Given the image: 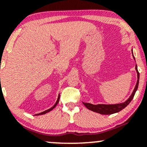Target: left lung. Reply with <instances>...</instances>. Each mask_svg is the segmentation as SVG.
I'll return each instance as SVG.
<instances>
[{"instance_id": "1", "label": "left lung", "mask_w": 147, "mask_h": 147, "mask_svg": "<svg viewBox=\"0 0 147 147\" xmlns=\"http://www.w3.org/2000/svg\"><path fill=\"white\" fill-rule=\"evenodd\" d=\"M132 55H133V54H132ZM133 58L134 59H135L134 55H133ZM135 70H136L137 74V81L136 83V86L135 87V89H134L133 92H132V94H131L130 97H129V98L127 99L125 102H123V103H120V104H116V105H92V104L85 103V102H83V105L86 106V108H88V109L90 110V111H92L94 112H96V113H100V114H104V115L112 114V113H117V112H119L122 109H123L124 108H125V107L130 104V102L132 101V99H133L134 95H135L137 88H138L139 80H140V73H139L138 70H137V65L136 67H135Z\"/></svg>"}]
</instances>
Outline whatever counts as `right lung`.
Masks as SVG:
<instances>
[{
  "instance_id": "right-lung-1",
  "label": "right lung",
  "mask_w": 147,
  "mask_h": 147,
  "mask_svg": "<svg viewBox=\"0 0 147 147\" xmlns=\"http://www.w3.org/2000/svg\"><path fill=\"white\" fill-rule=\"evenodd\" d=\"M59 96H58V98H57V100L56 103L55 104V105L53 106V107H51V108H50V109H49L46 110V111H42V112H41V113H38V114H36V115H37V116H38V115H42V114H45V113H48V112L50 111H51V110H53V109H54L55 107H56L57 105V104H58V102H59Z\"/></svg>"
}]
</instances>
